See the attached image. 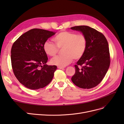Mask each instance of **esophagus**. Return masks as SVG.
Returning <instances> with one entry per match:
<instances>
[{"instance_id": "obj_1", "label": "esophagus", "mask_w": 124, "mask_h": 124, "mask_svg": "<svg viewBox=\"0 0 124 124\" xmlns=\"http://www.w3.org/2000/svg\"><path fill=\"white\" fill-rule=\"evenodd\" d=\"M57 68H58V69H63V68H65V67H60V66H58L57 67Z\"/></svg>"}]
</instances>
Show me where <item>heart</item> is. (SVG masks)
<instances>
[{
	"mask_svg": "<svg viewBox=\"0 0 124 124\" xmlns=\"http://www.w3.org/2000/svg\"><path fill=\"white\" fill-rule=\"evenodd\" d=\"M56 44L46 41L43 44V50L47 55L54 56L57 53L59 49H62L63 55L57 56L51 60L52 65L65 67L72 61L74 58H81L85 53L87 46L86 37L82 34L63 31L59 32L53 39Z\"/></svg>",
	"mask_w": 124,
	"mask_h": 124,
	"instance_id": "heart-1",
	"label": "heart"
}]
</instances>
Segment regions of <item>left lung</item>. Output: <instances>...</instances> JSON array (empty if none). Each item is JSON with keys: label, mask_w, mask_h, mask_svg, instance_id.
<instances>
[{"label": "left lung", "mask_w": 124, "mask_h": 124, "mask_svg": "<svg viewBox=\"0 0 124 124\" xmlns=\"http://www.w3.org/2000/svg\"><path fill=\"white\" fill-rule=\"evenodd\" d=\"M80 31L87 38L85 53L75 65L76 72L71 78L78 87L89 89L98 85L106 76L110 64L108 44L106 37L96 29L87 26L70 28ZM83 65L80 70L78 65Z\"/></svg>", "instance_id": "8db88e82"}]
</instances>
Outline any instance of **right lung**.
Returning <instances> with one entry per match:
<instances>
[{"label": "right lung", "mask_w": 124, "mask_h": 124, "mask_svg": "<svg viewBox=\"0 0 124 124\" xmlns=\"http://www.w3.org/2000/svg\"><path fill=\"white\" fill-rule=\"evenodd\" d=\"M56 32L32 29L21 35L13 43L11 60L15 76L26 87L38 89L49 84L57 69L46 64L47 56L43 44Z\"/></svg>", "instance_id": "1"}]
</instances>
